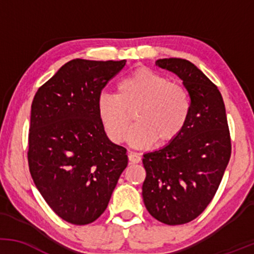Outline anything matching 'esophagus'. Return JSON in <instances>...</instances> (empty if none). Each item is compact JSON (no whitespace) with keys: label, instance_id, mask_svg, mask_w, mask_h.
Segmentation results:
<instances>
[{"label":"esophagus","instance_id":"34e87169","mask_svg":"<svg viewBox=\"0 0 254 254\" xmlns=\"http://www.w3.org/2000/svg\"><path fill=\"white\" fill-rule=\"evenodd\" d=\"M129 161L130 164H138V162L141 161V155H139L138 153H135V151H130Z\"/></svg>","mask_w":254,"mask_h":254}]
</instances>
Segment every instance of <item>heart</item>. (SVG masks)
Here are the masks:
<instances>
[{
    "label": "heart",
    "mask_w": 254,
    "mask_h": 254,
    "mask_svg": "<svg viewBox=\"0 0 254 254\" xmlns=\"http://www.w3.org/2000/svg\"><path fill=\"white\" fill-rule=\"evenodd\" d=\"M99 119L115 143L125 139L135 114L136 125L127 141L136 148L167 145L185 129L190 118L191 100L188 90L172 83L168 77L147 68H139L121 80L117 95L103 94L97 100Z\"/></svg>",
    "instance_id": "1"
}]
</instances>
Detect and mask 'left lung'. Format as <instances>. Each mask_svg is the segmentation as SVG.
Returning a JSON list of instances; mask_svg holds the SVG:
<instances>
[{
	"mask_svg": "<svg viewBox=\"0 0 254 254\" xmlns=\"http://www.w3.org/2000/svg\"><path fill=\"white\" fill-rule=\"evenodd\" d=\"M155 64L183 81L191 100L190 118L174 142L143 155L142 196L160 222L194 220L216 193L232 153L226 107L217 87L194 64L162 58Z\"/></svg>",
	"mask_w": 254,
	"mask_h": 254,
	"instance_id": "obj_1",
	"label": "left lung"
}]
</instances>
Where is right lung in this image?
<instances>
[{
  "mask_svg": "<svg viewBox=\"0 0 254 254\" xmlns=\"http://www.w3.org/2000/svg\"><path fill=\"white\" fill-rule=\"evenodd\" d=\"M125 63L71 60L32 101V179L52 210L69 223L94 222L127 166V149L107 137L97 111L101 90Z\"/></svg>",
  "mask_w": 254,
  "mask_h": 254,
  "instance_id": "add662e5",
  "label": "right lung"
}]
</instances>
